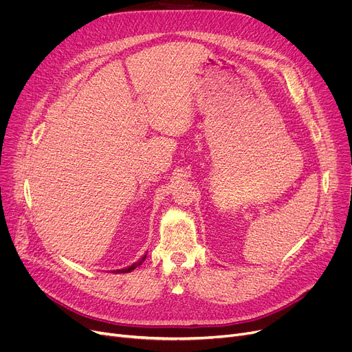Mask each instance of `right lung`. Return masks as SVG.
<instances>
[{
	"label": "right lung",
	"mask_w": 352,
	"mask_h": 352,
	"mask_svg": "<svg viewBox=\"0 0 352 352\" xmlns=\"http://www.w3.org/2000/svg\"><path fill=\"white\" fill-rule=\"evenodd\" d=\"M145 258H146V254H145V255H144V256H142V258H141V260H140V261H137V263H134V264H133V265H129V267H128V268H122V270H117V271H116V272H117V274H124V272H129V271H133V270H135V268H137V267H138V265H141V264H142V263H144V261H145Z\"/></svg>",
	"instance_id": "obj_1"
}]
</instances>
